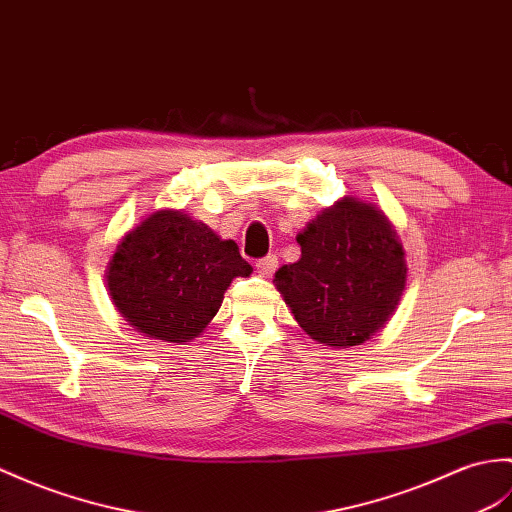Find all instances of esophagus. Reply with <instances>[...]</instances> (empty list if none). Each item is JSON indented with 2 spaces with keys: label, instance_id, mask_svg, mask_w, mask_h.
I'll return each instance as SVG.
<instances>
[{
  "label": "esophagus",
  "instance_id": "esophagus-1",
  "mask_svg": "<svg viewBox=\"0 0 512 512\" xmlns=\"http://www.w3.org/2000/svg\"><path fill=\"white\" fill-rule=\"evenodd\" d=\"M255 266H257V272H259L261 277H270L272 272H275L277 266H279L277 255H268V257H264V259H259Z\"/></svg>",
  "mask_w": 512,
  "mask_h": 512
}]
</instances>
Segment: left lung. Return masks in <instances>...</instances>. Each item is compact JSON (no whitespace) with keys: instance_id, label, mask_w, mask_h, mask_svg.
<instances>
[{"instance_id":"1","label":"left lung","mask_w":512,"mask_h":512,"mask_svg":"<svg viewBox=\"0 0 512 512\" xmlns=\"http://www.w3.org/2000/svg\"><path fill=\"white\" fill-rule=\"evenodd\" d=\"M301 259L275 272L294 320L318 344H362L395 314L406 257L392 224L371 202L344 196L296 237Z\"/></svg>"}]
</instances>
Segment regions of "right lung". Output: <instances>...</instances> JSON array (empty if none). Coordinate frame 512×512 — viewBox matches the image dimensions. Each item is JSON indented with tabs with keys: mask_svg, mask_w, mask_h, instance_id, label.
<instances>
[{
	"mask_svg": "<svg viewBox=\"0 0 512 512\" xmlns=\"http://www.w3.org/2000/svg\"><path fill=\"white\" fill-rule=\"evenodd\" d=\"M251 272L233 240H220L183 211L161 209L122 237L106 285L128 325L183 344L218 314L231 281Z\"/></svg>",
	"mask_w": 512,
	"mask_h": 512,
	"instance_id": "right-lung-1",
	"label": "right lung"
}]
</instances>
